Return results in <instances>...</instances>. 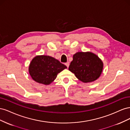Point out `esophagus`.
I'll use <instances>...</instances> for the list:
<instances>
[{"label": "esophagus", "instance_id": "esophagus-1", "mask_svg": "<svg viewBox=\"0 0 130 130\" xmlns=\"http://www.w3.org/2000/svg\"><path fill=\"white\" fill-rule=\"evenodd\" d=\"M65 65L67 67V68H68V67H69V62H67V63H65Z\"/></svg>", "mask_w": 130, "mask_h": 130}]
</instances>
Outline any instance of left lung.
Wrapping results in <instances>:
<instances>
[{
  "mask_svg": "<svg viewBox=\"0 0 130 130\" xmlns=\"http://www.w3.org/2000/svg\"><path fill=\"white\" fill-rule=\"evenodd\" d=\"M69 70L85 83L93 82L100 76L103 63L96 55L91 52H78L73 55Z\"/></svg>",
  "mask_w": 130,
  "mask_h": 130,
  "instance_id": "obj_1",
  "label": "left lung"
}]
</instances>
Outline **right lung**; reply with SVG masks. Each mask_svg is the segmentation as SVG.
I'll use <instances>...</instances> for the list:
<instances>
[{
  "instance_id": "obj_1",
  "label": "right lung",
  "mask_w": 130,
  "mask_h": 130,
  "mask_svg": "<svg viewBox=\"0 0 130 130\" xmlns=\"http://www.w3.org/2000/svg\"><path fill=\"white\" fill-rule=\"evenodd\" d=\"M66 68L65 65L53 57L39 55L31 61L29 72L34 81L48 85L55 80L59 73Z\"/></svg>"
}]
</instances>
